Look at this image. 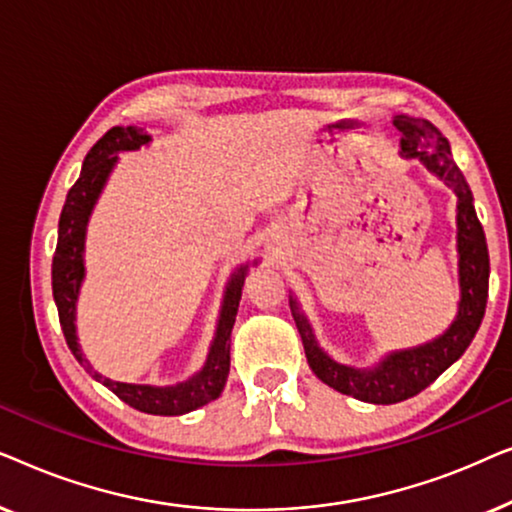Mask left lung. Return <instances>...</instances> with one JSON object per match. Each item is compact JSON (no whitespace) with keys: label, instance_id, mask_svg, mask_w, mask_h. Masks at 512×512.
I'll use <instances>...</instances> for the list:
<instances>
[{"label":"left lung","instance_id":"8db88e82","mask_svg":"<svg viewBox=\"0 0 512 512\" xmlns=\"http://www.w3.org/2000/svg\"><path fill=\"white\" fill-rule=\"evenodd\" d=\"M394 125L401 132V153L405 158H417L426 170L443 179L457 193V249H459V286L461 300L457 319L440 338L426 342L422 347L401 349L377 363L375 368L342 366L333 361L314 338L310 321L298 310L296 300H289L298 333L303 338L305 356L312 373L321 382L340 394L354 396L359 401L375 405L401 403L417 396L429 384L443 375L461 354L466 352L478 333L485 317L487 289H489V254L478 214L473 207V193L464 174L452 160L450 142L436 125L424 118L396 116Z\"/></svg>","mask_w":512,"mask_h":512}]
</instances>
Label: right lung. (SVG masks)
<instances>
[{
	"mask_svg": "<svg viewBox=\"0 0 512 512\" xmlns=\"http://www.w3.org/2000/svg\"><path fill=\"white\" fill-rule=\"evenodd\" d=\"M151 142V135H146L144 128L128 125V128H111L93 149L88 151L83 160L81 177L76 184L69 188L65 207H62L60 223H58V247L53 256V298L58 305L60 326L65 333V340L76 361L86 366L97 382L128 403L130 408L146 415H163L177 417L186 412L198 410L202 405L221 396L226 387L228 370H230V331H233L237 307H240L244 277L249 272V263L240 265L226 286V296H223L219 324L209 347L207 361L198 373L188 377L186 382L174 384V387H151V384H128L114 382L109 377L97 373L90 368L86 356L79 347L76 338V300H79L81 282L86 275V265H83V247H86V226L97 198H100L104 184H107L111 170L118 163V153L121 151H137ZM256 263V261H254Z\"/></svg>",
	"mask_w": 512,
	"mask_h": 512,
	"instance_id": "add662e5",
	"label": "right lung"
}]
</instances>
